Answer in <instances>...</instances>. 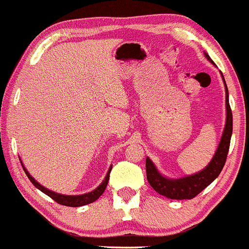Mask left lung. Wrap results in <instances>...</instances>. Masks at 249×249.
Returning a JSON list of instances; mask_svg holds the SVG:
<instances>
[{"instance_id": "left-lung-1", "label": "left lung", "mask_w": 249, "mask_h": 249, "mask_svg": "<svg viewBox=\"0 0 249 249\" xmlns=\"http://www.w3.org/2000/svg\"><path fill=\"white\" fill-rule=\"evenodd\" d=\"M205 57L214 64L206 53H205ZM220 73H221L226 91V123L218 148H216L213 158L211 159L210 164L204 170L194 174L181 177V178H168V177L162 176L158 171V168L156 167V165L153 164V161L146 157V177L148 182L156 192L166 196L168 199L184 200L194 198L218 178L220 172L222 171V167H224L228 150H230L231 137H232L233 132V116L230 107V99H228L227 85H226L222 72Z\"/></svg>"}]
</instances>
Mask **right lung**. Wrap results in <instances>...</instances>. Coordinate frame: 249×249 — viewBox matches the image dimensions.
<instances>
[{
  "mask_svg": "<svg viewBox=\"0 0 249 249\" xmlns=\"http://www.w3.org/2000/svg\"><path fill=\"white\" fill-rule=\"evenodd\" d=\"M19 160H21V159H19ZM21 164H22V167H23L25 174H27V177L29 178L30 181L33 182L34 186H35L36 188H38L41 192L47 194L48 196H50L51 199H53L56 202H58V204L64 205V206H70V207H81V206H84V205L91 204V202L96 201V200L98 199L103 193H104L105 188H107V186L108 179H110L111 168H112V165H111L110 168H108L107 176H105L104 180L101 182V185H99L97 188H95L93 191H91V192L79 194V196H67V194H61V193L53 192V191L49 190V188L43 186V185L39 184L38 181H36L35 178H33V176L28 172V170L25 168L22 160H21Z\"/></svg>",
  "mask_w": 249,
  "mask_h": 249,
  "instance_id": "obj_1",
  "label": "right lung"
}]
</instances>
